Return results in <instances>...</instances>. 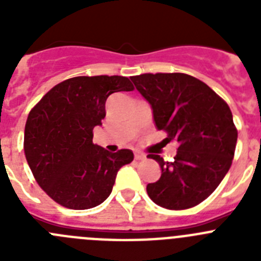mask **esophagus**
<instances>
[{
	"label": "esophagus",
	"instance_id": "1",
	"mask_svg": "<svg viewBox=\"0 0 261 261\" xmlns=\"http://www.w3.org/2000/svg\"><path fill=\"white\" fill-rule=\"evenodd\" d=\"M135 158L137 159V161H142V159L146 158V155H145V154H142V153H140V151H136Z\"/></svg>",
	"mask_w": 261,
	"mask_h": 261
}]
</instances>
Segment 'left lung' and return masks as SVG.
Here are the masks:
<instances>
[{"label": "left lung", "instance_id": "8db88e82", "mask_svg": "<svg viewBox=\"0 0 261 261\" xmlns=\"http://www.w3.org/2000/svg\"><path fill=\"white\" fill-rule=\"evenodd\" d=\"M136 89L153 110L166 141L177 142L174 162L155 154L162 175L146 186L156 205L181 211L199 205L213 193L229 171L238 130L227 103L202 81L184 73L135 75Z\"/></svg>", "mask_w": 261, "mask_h": 261}]
</instances>
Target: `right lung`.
I'll return each instance as SVG.
<instances>
[{
	"instance_id": "add662e5",
	"label": "right lung",
	"mask_w": 261,
	"mask_h": 261,
	"mask_svg": "<svg viewBox=\"0 0 261 261\" xmlns=\"http://www.w3.org/2000/svg\"><path fill=\"white\" fill-rule=\"evenodd\" d=\"M133 89L121 75L69 78L30 111L23 145L27 163L57 204L82 211L111 195L117 171L132 162L133 153H110L94 145L93 129L105 119L108 96Z\"/></svg>"
}]
</instances>
